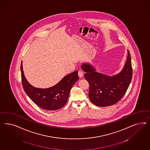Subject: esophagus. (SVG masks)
I'll list each match as a JSON object with an SVG mask.
<instances>
[{
	"instance_id": "esophagus-1",
	"label": "esophagus",
	"mask_w": 150,
	"mask_h": 150,
	"mask_svg": "<svg viewBox=\"0 0 150 150\" xmlns=\"http://www.w3.org/2000/svg\"><path fill=\"white\" fill-rule=\"evenodd\" d=\"M78 75H79V77L81 78V77H83V71H82L81 70H79V72H78Z\"/></svg>"
}]
</instances>
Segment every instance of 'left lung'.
Returning a JSON list of instances; mask_svg holds the SVG:
<instances>
[{
  "label": "left lung",
  "mask_w": 150,
  "mask_h": 150,
  "mask_svg": "<svg viewBox=\"0 0 150 150\" xmlns=\"http://www.w3.org/2000/svg\"><path fill=\"white\" fill-rule=\"evenodd\" d=\"M81 69L86 73L84 77L90 85L89 98L93 104L99 107L117 103L126 93L132 81V69L129 50L124 68L116 75L109 76L102 74L87 63L82 65Z\"/></svg>",
  "instance_id": "8db88e82"
}]
</instances>
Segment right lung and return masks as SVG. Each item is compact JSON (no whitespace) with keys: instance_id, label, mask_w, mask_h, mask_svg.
<instances>
[{"instance_id":"obj_1","label":"right lung","mask_w":150,"mask_h":150,"mask_svg":"<svg viewBox=\"0 0 150 150\" xmlns=\"http://www.w3.org/2000/svg\"><path fill=\"white\" fill-rule=\"evenodd\" d=\"M21 80L23 88L32 101L42 109L55 110L65 105L73 85L79 80L78 71L68 74L53 86L47 88H39L32 86L24 75L23 62L21 64Z\"/></svg>"}]
</instances>
